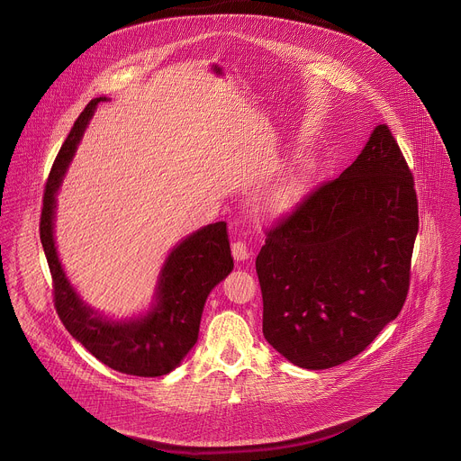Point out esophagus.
Returning <instances> with one entry per match:
<instances>
[{
	"mask_svg": "<svg viewBox=\"0 0 461 461\" xmlns=\"http://www.w3.org/2000/svg\"><path fill=\"white\" fill-rule=\"evenodd\" d=\"M231 253H233V257H235V260H246V258H249V255H251V249L246 246V242L244 240H235L233 244H231Z\"/></svg>",
	"mask_w": 461,
	"mask_h": 461,
	"instance_id": "esophagus-1",
	"label": "esophagus"
}]
</instances>
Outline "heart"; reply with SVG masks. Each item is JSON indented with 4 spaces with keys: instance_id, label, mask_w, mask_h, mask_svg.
Wrapping results in <instances>:
<instances>
[{
    "instance_id": "obj_1",
    "label": "heart",
    "mask_w": 461,
    "mask_h": 461,
    "mask_svg": "<svg viewBox=\"0 0 461 461\" xmlns=\"http://www.w3.org/2000/svg\"><path fill=\"white\" fill-rule=\"evenodd\" d=\"M313 169V162L310 157H297L265 191V206L270 212L281 213L292 208V204L299 199L306 180Z\"/></svg>"
}]
</instances>
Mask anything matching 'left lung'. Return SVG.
<instances>
[{"label":"left lung","instance_id":"8db88e82","mask_svg":"<svg viewBox=\"0 0 461 461\" xmlns=\"http://www.w3.org/2000/svg\"><path fill=\"white\" fill-rule=\"evenodd\" d=\"M418 224L414 176L381 123L338 178L267 228L255 260L267 341L308 370L361 354L405 304Z\"/></svg>","mask_w":461,"mask_h":461}]
</instances>
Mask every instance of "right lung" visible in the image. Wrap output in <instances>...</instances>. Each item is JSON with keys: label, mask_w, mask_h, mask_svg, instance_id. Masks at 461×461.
<instances>
[{"label": "right lung", "mask_w": 461, "mask_h": 461, "mask_svg": "<svg viewBox=\"0 0 461 461\" xmlns=\"http://www.w3.org/2000/svg\"><path fill=\"white\" fill-rule=\"evenodd\" d=\"M91 100L65 139L45 184L40 239L52 277L54 308L68 332L98 361L129 375L169 374L199 339V326L210 292L233 270L226 222L210 224L184 239L167 257L160 274L157 304L137 321L114 322L87 308L58 260L52 221L56 191L98 102Z\"/></svg>", "instance_id": "add662e5"}]
</instances>
